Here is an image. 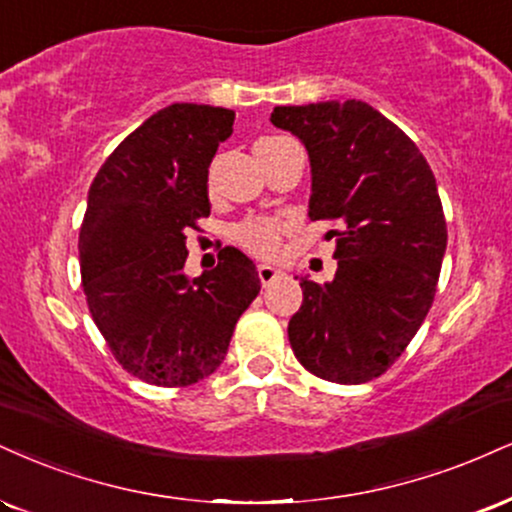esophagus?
<instances>
[{
	"label": "esophagus",
	"instance_id": "obj_1",
	"mask_svg": "<svg viewBox=\"0 0 512 512\" xmlns=\"http://www.w3.org/2000/svg\"><path fill=\"white\" fill-rule=\"evenodd\" d=\"M257 276H260L262 286H269L274 279H281L283 272L276 267H269V264H260V267H257Z\"/></svg>",
	"mask_w": 512,
	"mask_h": 512
}]
</instances>
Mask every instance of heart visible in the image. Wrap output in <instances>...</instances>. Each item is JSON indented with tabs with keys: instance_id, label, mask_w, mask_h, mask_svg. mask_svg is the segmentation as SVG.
I'll return each mask as SVG.
<instances>
[{
	"instance_id": "obj_1",
	"label": "heart",
	"mask_w": 512,
	"mask_h": 512,
	"mask_svg": "<svg viewBox=\"0 0 512 512\" xmlns=\"http://www.w3.org/2000/svg\"><path fill=\"white\" fill-rule=\"evenodd\" d=\"M279 140L283 138H260L255 147L279 143ZM283 231H286V226L281 221L269 217H250L233 226L231 238L233 243L240 245L245 252H250V255L262 257V260H272V257L279 255Z\"/></svg>"
}]
</instances>
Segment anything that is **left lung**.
Listing matches in <instances>:
<instances>
[{
	"label": "left lung",
	"instance_id": "obj_1",
	"mask_svg": "<svg viewBox=\"0 0 512 512\" xmlns=\"http://www.w3.org/2000/svg\"><path fill=\"white\" fill-rule=\"evenodd\" d=\"M272 123L303 140L310 219L336 221V276L300 279L288 322L298 362L319 379L365 384L403 355L434 303L446 219L417 145L367 102L274 107Z\"/></svg>",
	"mask_w": 512,
	"mask_h": 512
}]
</instances>
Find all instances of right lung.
<instances>
[{"mask_svg": "<svg viewBox=\"0 0 512 512\" xmlns=\"http://www.w3.org/2000/svg\"><path fill=\"white\" fill-rule=\"evenodd\" d=\"M236 114L171 104L116 147L88 193L78 252L90 315L116 362L147 384L190 386L217 372L236 322L260 293L252 260L219 252L183 274L186 233L209 217V162Z\"/></svg>", "mask_w": 512, "mask_h": 512, "instance_id": "add662e5", "label": "right lung"}]
</instances>
